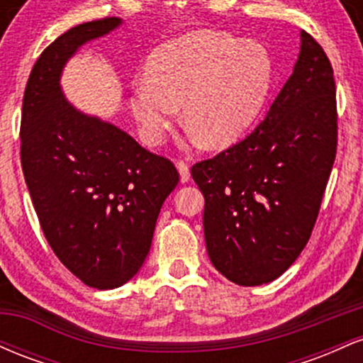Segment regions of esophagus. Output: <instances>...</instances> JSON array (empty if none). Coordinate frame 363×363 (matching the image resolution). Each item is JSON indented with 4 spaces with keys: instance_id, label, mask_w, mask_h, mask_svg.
Listing matches in <instances>:
<instances>
[{
    "instance_id": "obj_1",
    "label": "esophagus",
    "mask_w": 363,
    "mask_h": 363,
    "mask_svg": "<svg viewBox=\"0 0 363 363\" xmlns=\"http://www.w3.org/2000/svg\"><path fill=\"white\" fill-rule=\"evenodd\" d=\"M176 167L179 170V174H181V182H187L191 179V172H189V165L186 164L184 160H177Z\"/></svg>"
}]
</instances>
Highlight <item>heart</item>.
Wrapping results in <instances>:
<instances>
[{"mask_svg": "<svg viewBox=\"0 0 363 363\" xmlns=\"http://www.w3.org/2000/svg\"><path fill=\"white\" fill-rule=\"evenodd\" d=\"M136 78L129 107L143 140L164 138L177 106L206 147H225L251 126L274 78L269 49L216 30H198L162 44Z\"/></svg>", "mask_w": 363, "mask_h": 363, "instance_id": "heart-1", "label": "heart"}]
</instances>
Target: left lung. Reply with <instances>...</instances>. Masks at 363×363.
<instances>
[{"mask_svg":"<svg viewBox=\"0 0 363 363\" xmlns=\"http://www.w3.org/2000/svg\"><path fill=\"white\" fill-rule=\"evenodd\" d=\"M338 143L331 62L306 30L294 73L251 135L191 176L205 196L206 251L230 281L277 280L312 234Z\"/></svg>","mask_w":363,"mask_h":363,"instance_id":"8db88e82","label":"left lung"}]
</instances>
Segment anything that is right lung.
<instances>
[{
	"label": "right lung",
	"mask_w": 363,
	"mask_h": 363,
	"mask_svg": "<svg viewBox=\"0 0 363 363\" xmlns=\"http://www.w3.org/2000/svg\"><path fill=\"white\" fill-rule=\"evenodd\" d=\"M121 18L57 37L35 61L23 94L20 155L40 227L60 261L97 290L118 289L143 266L177 169L114 124L83 114L60 80L65 65Z\"/></svg>",
	"instance_id": "right-lung-1"
}]
</instances>
